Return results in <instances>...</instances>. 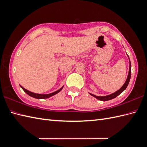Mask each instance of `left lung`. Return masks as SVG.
I'll return each instance as SVG.
<instances>
[{
    "label": "left lung",
    "instance_id": "1",
    "mask_svg": "<svg viewBox=\"0 0 147 147\" xmlns=\"http://www.w3.org/2000/svg\"><path fill=\"white\" fill-rule=\"evenodd\" d=\"M128 58H129V57H128ZM130 78H131V63H130V61H129V71H128V76H127V80H126L124 84L123 85V86H121V88H120V90H118L117 91H116L115 93H112L111 94H109V95H107V96H96V95L93 94H91V93H90V94L91 95V96H94V98H96V99H98V100H100V101H108V100H112V99H113V98H116L117 96H118L119 94H120L124 90H125V89H126V88H127V87L128 86V85L129 84V80H130Z\"/></svg>",
    "mask_w": 147,
    "mask_h": 147
}]
</instances>
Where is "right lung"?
Instances as JSON below:
<instances>
[{
  "mask_svg": "<svg viewBox=\"0 0 147 147\" xmlns=\"http://www.w3.org/2000/svg\"><path fill=\"white\" fill-rule=\"evenodd\" d=\"M20 88H21L24 91V92H26V93L27 94H28V95H29L30 96L33 97V98H36V99H45V98H49V97H51V96H54V95H55V94H56L57 93H59V92H60L61 90H62V89L63 88V86L62 88H61L59 90H57L56 91L53 92V93H50V94H37V93H32V92H31V91H28V90H26L25 88H24L21 86V85H20Z\"/></svg>",
  "mask_w": 147,
  "mask_h": 147,
  "instance_id": "right-lung-1",
  "label": "right lung"
}]
</instances>
